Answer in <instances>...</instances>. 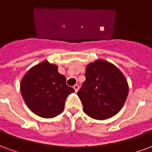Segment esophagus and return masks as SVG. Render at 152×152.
<instances>
[{
	"instance_id": "esophagus-1",
	"label": "esophagus",
	"mask_w": 152,
	"mask_h": 152,
	"mask_svg": "<svg viewBox=\"0 0 152 152\" xmlns=\"http://www.w3.org/2000/svg\"><path fill=\"white\" fill-rule=\"evenodd\" d=\"M74 89H75V91L77 92V91H78V89H79V86L77 85V84H75V86H74Z\"/></svg>"
}]
</instances>
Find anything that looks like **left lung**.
<instances>
[{
    "mask_svg": "<svg viewBox=\"0 0 152 152\" xmlns=\"http://www.w3.org/2000/svg\"><path fill=\"white\" fill-rule=\"evenodd\" d=\"M86 81L77 96L89 117L104 120L120 111L126 100L129 87L126 77L114 65L103 60L90 63Z\"/></svg>",
    "mask_w": 152,
    "mask_h": 152,
    "instance_id": "1",
    "label": "left lung"
}]
</instances>
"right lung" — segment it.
I'll list each match as a JSON object with an SVG mask.
<instances>
[{"instance_id":"add662e5","label":"right lung","mask_w":152,"mask_h":152,"mask_svg":"<svg viewBox=\"0 0 152 152\" xmlns=\"http://www.w3.org/2000/svg\"><path fill=\"white\" fill-rule=\"evenodd\" d=\"M57 65L44 61L30 69L21 81L20 90L27 107L44 118H52L64 110L67 96L75 90L66 85V78Z\"/></svg>"}]
</instances>
